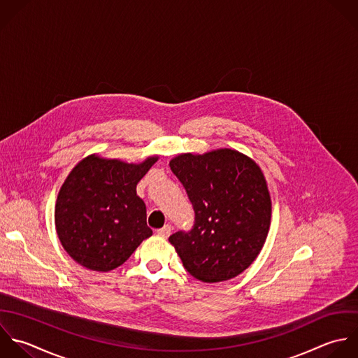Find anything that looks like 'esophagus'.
Returning a JSON list of instances; mask_svg holds the SVG:
<instances>
[{
    "label": "esophagus",
    "instance_id": "34e87169",
    "mask_svg": "<svg viewBox=\"0 0 358 358\" xmlns=\"http://www.w3.org/2000/svg\"><path fill=\"white\" fill-rule=\"evenodd\" d=\"M171 226L170 224H166L164 227H162L160 230H157V234L160 236V237H164V238H167L170 234H171Z\"/></svg>",
    "mask_w": 358,
    "mask_h": 358
}]
</instances>
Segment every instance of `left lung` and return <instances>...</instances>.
I'll return each mask as SVG.
<instances>
[{"mask_svg":"<svg viewBox=\"0 0 358 358\" xmlns=\"http://www.w3.org/2000/svg\"><path fill=\"white\" fill-rule=\"evenodd\" d=\"M170 167L195 210L194 229L169 238L184 268L205 283L238 276L259 255L271 227L272 201L261 167L227 148L181 153Z\"/></svg>","mask_w":358,"mask_h":358,"instance_id":"8db88e82","label":"left lung"}]
</instances>
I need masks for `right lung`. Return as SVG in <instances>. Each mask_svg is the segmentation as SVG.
I'll use <instances>...</instances> for the list:
<instances>
[{"instance_id": "add662e5", "label": "right lung", "mask_w": 358, "mask_h": 358, "mask_svg": "<svg viewBox=\"0 0 358 358\" xmlns=\"http://www.w3.org/2000/svg\"><path fill=\"white\" fill-rule=\"evenodd\" d=\"M157 160L150 156L135 164L94 153L71 170L57 196L54 222L75 262L89 271H113L153 234L136 184Z\"/></svg>"}]
</instances>
